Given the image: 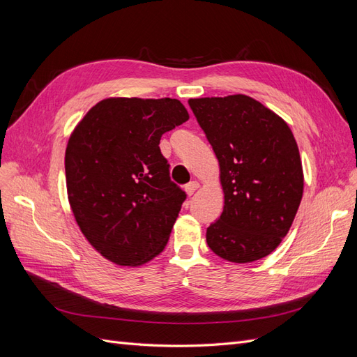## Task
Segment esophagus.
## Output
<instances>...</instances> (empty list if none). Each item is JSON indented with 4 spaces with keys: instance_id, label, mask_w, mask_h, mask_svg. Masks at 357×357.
Listing matches in <instances>:
<instances>
[{
    "instance_id": "esophagus-1",
    "label": "esophagus",
    "mask_w": 357,
    "mask_h": 357,
    "mask_svg": "<svg viewBox=\"0 0 357 357\" xmlns=\"http://www.w3.org/2000/svg\"><path fill=\"white\" fill-rule=\"evenodd\" d=\"M198 189H199V183L198 181H190V183H188V185L185 186V190H186V193H188L189 197L193 195V193H195Z\"/></svg>"
}]
</instances>
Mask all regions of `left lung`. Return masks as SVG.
<instances>
[{"label":"left lung","instance_id":"left-lung-1","mask_svg":"<svg viewBox=\"0 0 357 357\" xmlns=\"http://www.w3.org/2000/svg\"><path fill=\"white\" fill-rule=\"evenodd\" d=\"M220 167L223 213L207 244L225 261L248 264L287 235L304 192L298 144L282 117L247 95L189 100Z\"/></svg>","mask_w":357,"mask_h":357}]
</instances>
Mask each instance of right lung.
Instances as JSON below:
<instances>
[{"instance_id":"add662e5","label":"right lung","mask_w":357,"mask_h":357,"mask_svg":"<svg viewBox=\"0 0 357 357\" xmlns=\"http://www.w3.org/2000/svg\"><path fill=\"white\" fill-rule=\"evenodd\" d=\"M188 119L178 100L107 98L73 131L68 201L86 240L110 262L143 265L165 248L186 193L171 181L159 142Z\"/></svg>"}]
</instances>
